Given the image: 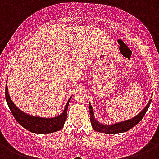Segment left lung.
Masks as SVG:
<instances>
[{
	"label": "left lung",
	"instance_id": "obj_1",
	"mask_svg": "<svg viewBox=\"0 0 159 159\" xmlns=\"http://www.w3.org/2000/svg\"><path fill=\"white\" fill-rule=\"evenodd\" d=\"M151 98H152V96H151ZM151 102H152V99H149V101H148V102L145 106V107L139 114H137L135 116L132 117L131 119L124 120V121H120V122H116L113 123V124H110V125H107V124H103V123L98 121V120L94 116V112H93V109L92 107V105L89 102V104L90 121H91L92 127L96 131L109 134H117V133H123V132L128 131V130L134 127V125H137L142 120V118L144 117L146 111H147L148 108L149 107Z\"/></svg>",
	"mask_w": 159,
	"mask_h": 159
}]
</instances>
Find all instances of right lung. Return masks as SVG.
Here are the masks:
<instances>
[{"label": "right lung", "instance_id": "add662e5", "mask_svg": "<svg viewBox=\"0 0 159 159\" xmlns=\"http://www.w3.org/2000/svg\"><path fill=\"white\" fill-rule=\"evenodd\" d=\"M72 98V95L67 101L64 107V110L60 115L54 117H42L30 115L25 111H21L19 107H16L13 101L11 99L9 95L8 87L6 85V100L8 104V107L11 110V113L13 114L15 119L18 123L26 130L32 133L36 134H49L60 130L63 128L65 121L67 117V109L69 106V102Z\"/></svg>", "mask_w": 159, "mask_h": 159}]
</instances>
